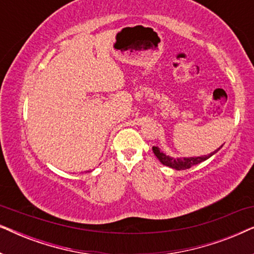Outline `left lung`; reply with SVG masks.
Wrapping results in <instances>:
<instances>
[{"mask_svg": "<svg viewBox=\"0 0 254 254\" xmlns=\"http://www.w3.org/2000/svg\"><path fill=\"white\" fill-rule=\"evenodd\" d=\"M221 148H218L217 150H215L214 152H211V154L207 155V156H201V157H190V158H172V157H169V156H166L165 154H163V152L159 150L157 147H152V151H154V154L157 156V158L161 161L162 164H164L166 166H169V168H172V169H176V170H186V169H190L192 168V166L199 164V163L206 161L209 157H211L215 152H217L220 150Z\"/></svg>", "mask_w": 254, "mask_h": 254, "instance_id": "8db88e82", "label": "left lung"}]
</instances>
